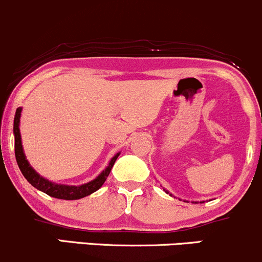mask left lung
Instances as JSON below:
<instances>
[{"label":"left lung","instance_id":"1","mask_svg":"<svg viewBox=\"0 0 262 262\" xmlns=\"http://www.w3.org/2000/svg\"><path fill=\"white\" fill-rule=\"evenodd\" d=\"M163 190H164V191L167 192V193H169V195H170V196H173L170 192L168 191V190H165V189H163ZM185 202H189V201H185ZM204 202H205V201H200V204H204ZM192 204H198V201H192Z\"/></svg>","mask_w":262,"mask_h":262}]
</instances>
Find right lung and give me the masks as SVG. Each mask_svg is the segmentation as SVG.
<instances>
[{
	"mask_svg": "<svg viewBox=\"0 0 262 262\" xmlns=\"http://www.w3.org/2000/svg\"><path fill=\"white\" fill-rule=\"evenodd\" d=\"M20 114H21V107H17L14 115V121H13V135H14V153H15V159H17V164L19 167L21 174L24 175V178L29 181V184L35 187V189L40 190V191L45 192L46 195L51 196L55 199H61V200H79L85 196L91 195L99 190L103 184L105 183L107 175L110 174L114 163H115L118 157L120 156V152L116 153L115 156L110 159L109 164L106 165V168L104 169L101 173L98 175L95 179H93L89 183L82 184V185L75 186V185H64V184H56L54 181H50L45 179L44 177H41L39 173H36L35 169H34L30 163L28 162L26 155H24L23 146H21V137H20V130H19V122H20Z\"/></svg>",
	"mask_w": 262,
	"mask_h": 262,
	"instance_id": "1",
	"label": "right lung"
}]
</instances>
